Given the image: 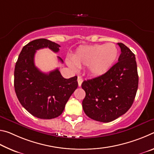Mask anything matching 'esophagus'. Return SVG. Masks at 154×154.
I'll list each match as a JSON object with an SVG mask.
<instances>
[{"mask_svg": "<svg viewBox=\"0 0 154 154\" xmlns=\"http://www.w3.org/2000/svg\"><path fill=\"white\" fill-rule=\"evenodd\" d=\"M77 82H78V85H79V87H80L81 85H82V83L83 82V79L82 77L80 76L77 77Z\"/></svg>", "mask_w": 154, "mask_h": 154, "instance_id": "esophagus-1", "label": "esophagus"}]
</instances>
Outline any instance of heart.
Wrapping results in <instances>:
<instances>
[{
	"label": "heart",
	"mask_w": 154,
	"mask_h": 154,
	"mask_svg": "<svg viewBox=\"0 0 154 154\" xmlns=\"http://www.w3.org/2000/svg\"><path fill=\"white\" fill-rule=\"evenodd\" d=\"M118 51L113 43L105 45L82 46L72 57V68L88 66V71L93 76L105 74L113 66L118 57Z\"/></svg>",
	"instance_id": "1"
}]
</instances>
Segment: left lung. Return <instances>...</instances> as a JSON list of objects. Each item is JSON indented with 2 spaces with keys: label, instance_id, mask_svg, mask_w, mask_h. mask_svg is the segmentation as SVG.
I'll return each instance as SVG.
<instances>
[{
  "label": "left lung",
  "instance_id": "1",
  "mask_svg": "<svg viewBox=\"0 0 154 154\" xmlns=\"http://www.w3.org/2000/svg\"><path fill=\"white\" fill-rule=\"evenodd\" d=\"M118 45L121 49L118 62L105 74L82 84L85 92L83 111L98 122H110L126 113L136 96L139 76L135 55L124 44Z\"/></svg>",
  "mask_w": 154,
  "mask_h": 154
}]
</instances>
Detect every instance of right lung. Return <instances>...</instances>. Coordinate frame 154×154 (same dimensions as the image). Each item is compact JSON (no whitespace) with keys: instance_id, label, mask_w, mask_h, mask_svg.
Returning <instances> with one entry per match:
<instances>
[{"instance_id":"right-lung-1","label":"right lung","mask_w":154,"mask_h":154,"mask_svg":"<svg viewBox=\"0 0 154 154\" xmlns=\"http://www.w3.org/2000/svg\"><path fill=\"white\" fill-rule=\"evenodd\" d=\"M60 47L45 38L34 40L22 48L15 64L14 88L17 97L21 105L38 118L49 119L60 116L78 86L77 76L65 79L58 69L44 73L35 65L36 50L48 48L56 53Z\"/></svg>"}]
</instances>
